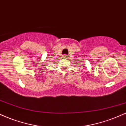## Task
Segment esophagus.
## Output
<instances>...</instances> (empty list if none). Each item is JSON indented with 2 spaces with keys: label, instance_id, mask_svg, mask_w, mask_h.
<instances>
[{
  "label": "esophagus",
  "instance_id": "esophagus-1",
  "mask_svg": "<svg viewBox=\"0 0 126 126\" xmlns=\"http://www.w3.org/2000/svg\"><path fill=\"white\" fill-rule=\"evenodd\" d=\"M67 55H66V54H64V55H63V58H64V59H67Z\"/></svg>",
  "mask_w": 126,
  "mask_h": 126
}]
</instances>
